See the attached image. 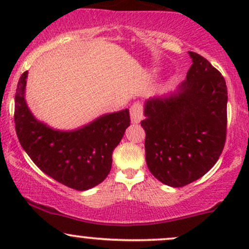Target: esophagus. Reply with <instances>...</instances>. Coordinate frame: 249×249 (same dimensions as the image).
I'll return each instance as SVG.
<instances>
[{"instance_id": "1", "label": "esophagus", "mask_w": 249, "mask_h": 249, "mask_svg": "<svg viewBox=\"0 0 249 249\" xmlns=\"http://www.w3.org/2000/svg\"><path fill=\"white\" fill-rule=\"evenodd\" d=\"M130 115H131V122L133 124H138L142 121V107L141 103H134V104L130 108Z\"/></svg>"}]
</instances>
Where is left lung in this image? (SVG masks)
Here are the masks:
<instances>
[{
	"label": "left lung",
	"mask_w": 249,
	"mask_h": 249,
	"mask_svg": "<svg viewBox=\"0 0 249 249\" xmlns=\"http://www.w3.org/2000/svg\"><path fill=\"white\" fill-rule=\"evenodd\" d=\"M186 79L170 96L145 103V159L162 184L182 187L214 166L227 133V87L220 71L199 53Z\"/></svg>",
	"instance_id": "obj_1"
}]
</instances>
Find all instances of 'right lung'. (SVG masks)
Segmentation results:
<instances>
[{"label":"right lung","mask_w":249,"mask_h":249,"mask_svg":"<svg viewBox=\"0 0 249 249\" xmlns=\"http://www.w3.org/2000/svg\"><path fill=\"white\" fill-rule=\"evenodd\" d=\"M28 71L15 95V128L21 146L45 174L65 186L85 191L107 177L112 152L130 126V112L108 113L75 131H57L38 122L24 99Z\"/></svg>","instance_id":"add662e5"}]
</instances>
